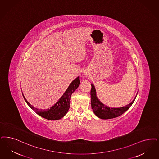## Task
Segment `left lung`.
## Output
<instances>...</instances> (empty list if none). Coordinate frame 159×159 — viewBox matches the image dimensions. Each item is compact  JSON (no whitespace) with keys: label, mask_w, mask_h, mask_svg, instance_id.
I'll return each instance as SVG.
<instances>
[{"label":"left lung","mask_w":159,"mask_h":159,"mask_svg":"<svg viewBox=\"0 0 159 159\" xmlns=\"http://www.w3.org/2000/svg\"><path fill=\"white\" fill-rule=\"evenodd\" d=\"M91 86L92 88L90 90V96L92 108L93 111V112L98 117L103 120L114 118L124 114L133 105L136 98L135 96L132 102L125 107L117 108H109L99 101L96 95L95 86L92 84H91Z\"/></svg>","instance_id":"left-lung-1"}]
</instances>
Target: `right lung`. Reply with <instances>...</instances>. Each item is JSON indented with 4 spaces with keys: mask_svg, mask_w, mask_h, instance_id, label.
Listing matches in <instances>:
<instances>
[{
    "mask_svg": "<svg viewBox=\"0 0 159 159\" xmlns=\"http://www.w3.org/2000/svg\"><path fill=\"white\" fill-rule=\"evenodd\" d=\"M80 83L79 77H77L75 80L71 83L69 88L66 90L62 97L59 99V101L50 109L44 110L34 108L26 101L23 94L22 95L29 107L39 116L48 120H58L63 118L68 112L70 108V98L71 94L79 87Z\"/></svg>",
    "mask_w": 159,
    "mask_h": 159,
    "instance_id": "1",
    "label": "right lung"
}]
</instances>
